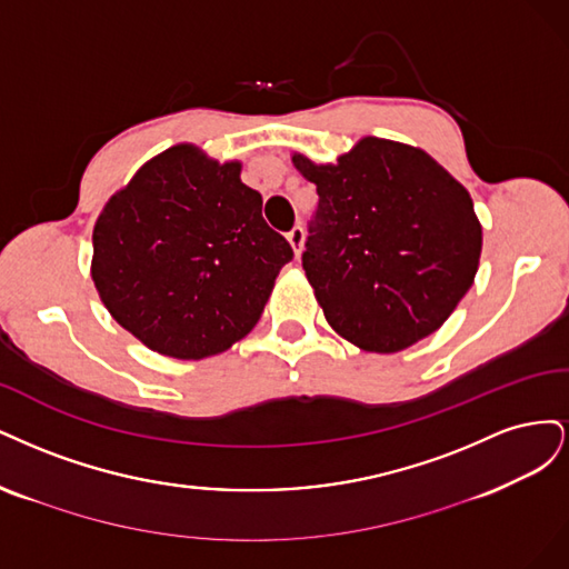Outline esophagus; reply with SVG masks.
Returning a JSON list of instances; mask_svg holds the SVG:
<instances>
[{
  "label": "esophagus",
  "instance_id": "1",
  "mask_svg": "<svg viewBox=\"0 0 569 569\" xmlns=\"http://www.w3.org/2000/svg\"><path fill=\"white\" fill-rule=\"evenodd\" d=\"M286 238H288V243L292 246V250H296V254H300L302 246H305V229L300 224H296L286 233Z\"/></svg>",
  "mask_w": 569,
  "mask_h": 569
}]
</instances>
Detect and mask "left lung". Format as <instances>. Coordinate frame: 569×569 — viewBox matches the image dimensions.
<instances>
[{
    "label": "left lung",
    "instance_id": "1",
    "mask_svg": "<svg viewBox=\"0 0 569 569\" xmlns=\"http://www.w3.org/2000/svg\"><path fill=\"white\" fill-rule=\"evenodd\" d=\"M317 184L302 269L333 331L392 355L442 326L475 281L482 227L463 184L413 146L363 137L336 164L296 153Z\"/></svg>",
    "mask_w": 569,
    "mask_h": 569
}]
</instances>
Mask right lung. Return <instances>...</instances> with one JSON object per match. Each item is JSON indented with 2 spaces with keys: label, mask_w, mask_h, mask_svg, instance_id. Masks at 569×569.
Segmentation results:
<instances>
[{
  "label": "right lung",
  "mask_w": 569,
  "mask_h": 569,
  "mask_svg": "<svg viewBox=\"0 0 569 569\" xmlns=\"http://www.w3.org/2000/svg\"><path fill=\"white\" fill-rule=\"evenodd\" d=\"M91 279L111 317L149 350L206 359L260 321L292 248L262 217L241 162L179 143L101 210Z\"/></svg>",
  "instance_id": "add662e5"
}]
</instances>
